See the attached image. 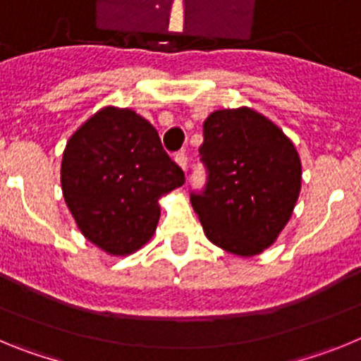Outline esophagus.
I'll list each match as a JSON object with an SVG mask.
<instances>
[{"label":"esophagus","instance_id":"1","mask_svg":"<svg viewBox=\"0 0 361 361\" xmlns=\"http://www.w3.org/2000/svg\"><path fill=\"white\" fill-rule=\"evenodd\" d=\"M175 162H177L183 170H186V166H188V155L186 152H178L177 155H175Z\"/></svg>","mask_w":361,"mask_h":361}]
</instances>
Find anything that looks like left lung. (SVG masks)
Segmentation results:
<instances>
[{
    "instance_id": "1",
    "label": "left lung",
    "mask_w": 361,
    "mask_h": 361,
    "mask_svg": "<svg viewBox=\"0 0 361 361\" xmlns=\"http://www.w3.org/2000/svg\"><path fill=\"white\" fill-rule=\"evenodd\" d=\"M199 153L208 183L191 193V206L206 237L233 255L262 253L300 195L302 164L291 139L251 108H224L204 121Z\"/></svg>"
}]
</instances>
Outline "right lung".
Wrapping results in <instances>:
<instances>
[{
  "label": "right lung",
  "instance_id": "add662e5",
  "mask_svg": "<svg viewBox=\"0 0 361 361\" xmlns=\"http://www.w3.org/2000/svg\"><path fill=\"white\" fill-rule=\"evenodd\" d=\"M183 184L184 171L164 152L157 130L130 108H101L63 153V197L75 224L116 257L153 237L159 199Z\"/></svg>",
  "mask_w": 361,
  "mask_h": 361
}]
</instances>
